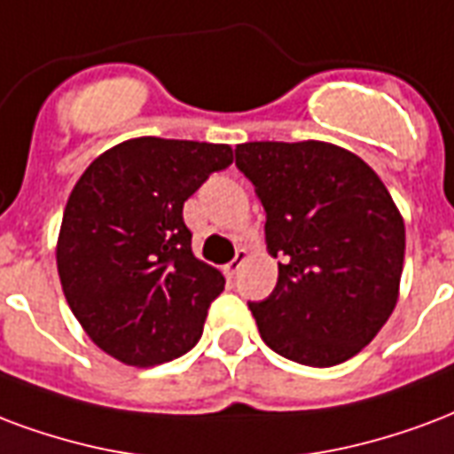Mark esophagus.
<instances>
[{
    "instance_id": "1",
    "label": "esophagus",
    "mask_w": 454,
    "mask_h": 454,
    "mask_svg": "<svg viewBox=\"0 0 454 454\" xmlns=\"http://www.w3.org/2000/svg\"><path fill=\"white\" fill-rule=\"evenodd\" d=\"M247 257H250V254H247V250H245V247H240V250L236 253V257H233V260L226 264L228 274H231V277H236L238 271L243 270V264L247 262Z\"/></svg>"
}]
</instances>
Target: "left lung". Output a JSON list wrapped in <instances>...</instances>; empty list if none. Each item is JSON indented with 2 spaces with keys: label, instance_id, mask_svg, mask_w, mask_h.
<instances>
[{
  "label": "left lung",
  "instance_id": "left-lung-1",
  "mask_svg": "<svg viewBox=\"0 0 454 454\" xmlns=\"http://www.w3.org/2000/svg\"><path fill=\"white\" fill-rule=\"evenodd\" d=\"M236 166L281 257L270 298L250 303L264 344L295 364H344L397 305L404 218L392 194L356 153L315 139L238 144Z\"/></svg>",
  "mask_w": 454,
  "mask_h": 454
}]
</instances>
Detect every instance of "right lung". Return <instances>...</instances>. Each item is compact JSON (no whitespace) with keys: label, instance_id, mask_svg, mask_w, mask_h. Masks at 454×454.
<instances>
[{"label":"right lung","instance_id":"obj_1","mask_svg":"<svg viewBox=\"0 0 454 454\" xmlns=\"http://www.w3.org/2000/svg\"><path fill=\"white\" fill-rule=\"evenodd\" d=\"M233 163L228 144L137 137L76 180L57 238L74 317L120 364L159 365L200 341L226 278L192 253L183 204Z\"/></svg>","mask_w":454,"mask_h":454}]
</instances>
